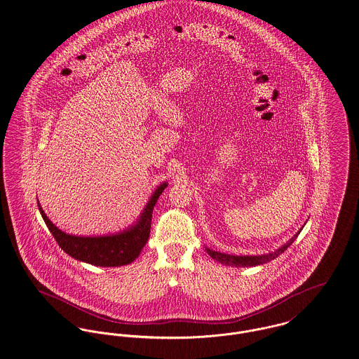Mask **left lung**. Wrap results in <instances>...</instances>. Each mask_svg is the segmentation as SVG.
<instances>
[{"mask_svg": "<svg viewBox=\"0 0 359 359\" xmlns=\"http://www.w3.org/2000/svg\"><path fill=\"white\" fill-rule=\"evenodd\" d=\"M302 230V229H301ZM301 230L292 237L291 239H288L285 245H282L279 249L271 252V253H266V255H257V256H236V255H227V253H220V252H216L212 250L210 248H205L207 253L220 264H224V265H230V266H256V265H263V264L268 263L273 259H276L278 256H280L287 248L297 239L298 234L301 233Z\"/></svg>", "mask_w": 359, "mask_h": 359, "instance_id": "obj_1", "label": "left lung"}]
</instances>
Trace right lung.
<instances>
[{
    "mask_svg": "<svg viewBox=\"0 0 359 359\" xmlns=\"http://www.w3.org/2000/svg\"><path fill=\"white\" fill-rule=\"evenodd\" d=\"M168 187V182H162L144 207L143 212L139 219L130 224L128 229L116 234L107 236H74L60 230L45 214L39 201L38 208L43 217L46 226L58 242L60 248L68 253L71 257L81 263L91 264L95 266H121L135 262L142 249L149 238L151 219L154 207Z\"/></svg>",
    "mask_w": 359,
    "mask_h": 359,
    "instance_id": "1",
    "label": "right lung"
}]
</instances>
